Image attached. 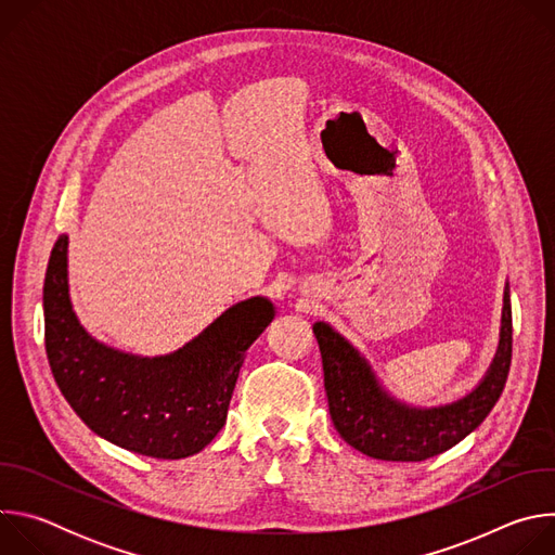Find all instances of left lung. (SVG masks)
<instances>
[{
  "instance_id": "left-lung-1",
  "label": "left lung",
  "mask_w": 555,
  "mask_h": 555,
  "mask_svg": "<svg viewBox=\"0 0 555 555\" xmlns=\"http://www.w3.org/2000/svg\"><path fill=\"white\" fill-rule=\"evenodd\" d=\"M325 371L330 415L340 437L379 461H426L437 456L490 415L499 402L512 364V302L503 298V325L496 358L463 400L439 409H409L379 388L366 360L330 325H313Z\"/></svg>"
}]
</instances>
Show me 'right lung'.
<instances>
[{"mask_svg":"<svg viewBox=\"0 0 555 555\" xmlns=\"http://www.w3.org/2000/svg\"><path fill=\"white\" fill-rule=\"evenodd\" d=\"M46 353L74 413L99 437L153 459H184L221 430L246 349L272 323L268 298L236 302L171 356L138 358L96 343L78 325L67 294V236L43 283Z\"/></svg>","mask_w":555,"mask_h":555,"instance_id":"1","label":"right lung"}]
</instances>
